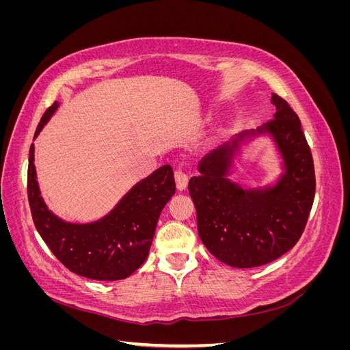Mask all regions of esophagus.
Returning a JSON list of instances; mask_svg holds the SVG:
<instances>
[{"mask_svg": "<svg viewBox=\"0 0 350 350\" xmlns=\"http://www.w3.org/2000/svg\"><path fill=\"white\" fill-rule=\"evenodd\" d=\"M175 181H176V188L179 191L187 188L188 185V174L184 171V169H176L175 171Z\"/></svg>", "mask_w": 350, "mask_h": 350, "instance_id": "obj_1", "label": "esophagus"}]
</instances>
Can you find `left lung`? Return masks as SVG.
Returning a JSON list of instances; mask_svg holds the SVG:
<instances>
[{"label": "left lung", "mask_w": 350, "mask_h": 350, "mask_svg": "<svg viewBox=\"0 0 350 350\" xmlns=\"http://www.w3.org/2000/svg\"><path fill=\"white\" fill-rule=\"evenodd\" d=\"M271 103L278 111L264 130L274 135L286 165L276 187L262 193L245 191L228 181L229 144L208 153L200 162V175L188 183L201 241L232 267L264 266L293 248L314 203V161L299 116L276 93Z\"/></svg>", "instance_id": "obj_1"}]
</instances>
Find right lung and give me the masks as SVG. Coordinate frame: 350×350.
<instances>
[{
	"mask_svg": "<svg viewBox=\"0 0 350 350\" xmlns=\"http://www.w3.org/2000/svg\"><path fill=\"white\" fill-rule=\"evenodd\" d=\"M58 102L45 111L35 137L55 112ZM33 144L29 150L27 198L33 224L52 254L83 278L120 280L131 276L149 256L162 208L175 194L171 165L159 167L130 189L108 216L90 225H71L46 208L40 197L33 163Z\"/></svg>",
	"mask_w": 350,
	"mask_h": 350,
	"instance_id": "add662e5",
	"label": "right lung"
}]
</instances>
